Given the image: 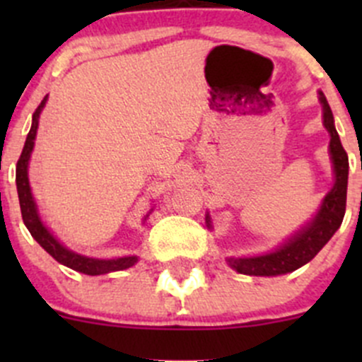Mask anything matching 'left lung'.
I'll return each mask as SVG.
<instances>
[{"instance_id":"8db88e82","label":"left lung","mask_w":362,"mask_h":362,"mask_svg":"<svg viewBox=\"0 0 362 362\" xmlns=\"http://www.w3.org/2000/svg\"><path fill=\"white\" fill-rule=\"evenodd\" d=\"M319 101L322 105V124L331 138L329 158L333 163V187L324 196L312 218L306 221L298 231H294V235H291L276 249L259 255L226 257V262L242 275L276 276L294 272L312 261L341 226L346 204V184H349V156L339 141L333 112L322 90H319ZM204 222L208 229L214 228L208 211L204 215Z\"/></svg>"}]
</instances>
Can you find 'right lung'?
<instances>
[{"mask_svg":"<svg viewBox=\"0 0 362 362\" xmlns=\"http://www.w3.org/2000/svg\"><path fill=\"white\" fill-rule=\"evenodd\" d=\"M47 100L49 96L43 98V101L40 103V107L36 108L33 113V122L31 129H29L28 138H25V144L23 148V154H21L19 160H17L16 168V184H17V194H19V203H21V214H23V221L25 228L29 229L33 238L40 243L57 262L68 266V268L75 269V272L83 273V275H107L112 272H120V269H127L131 266H134L138 262V255H122V257H113V259H98V257H89V255L78 254V252L69 250L66 245L59 242L56 236L50 233V229L43 224L42 217H40L38 204H36L35 196H33L31 185H29V177H28V168H29V159H31L33 148H35V140H36V131H38V122H40V113L45 108ZM152 211V208H151ZM148 211L144 217V224L147 221V217L151 215Z\"/></svg>","mask_w":362,"mask_h":362,"instance_id":"1","label":"right lung"}]
</instances>
